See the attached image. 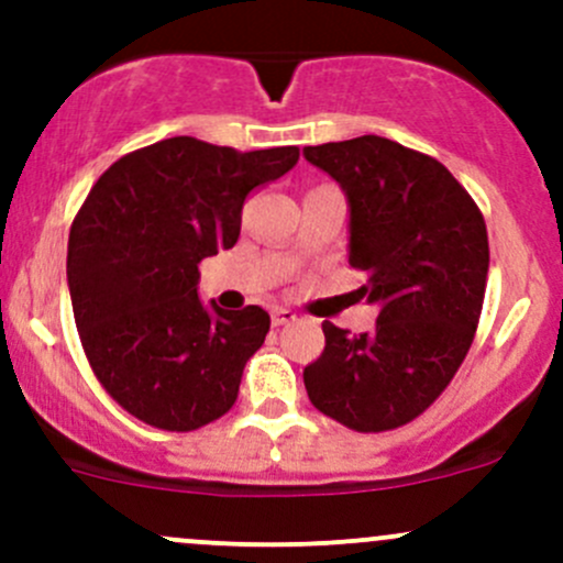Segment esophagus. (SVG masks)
<instances>
[{
    "label": "esophagus",
    "mask_w": 563,
    "mask_h": 563,
    "mask_svg": "<svg viewBox=\"0 0 563 563\" xmlns=\"http://www.w3.org/2000/svg\"><path fill=\"white\" fill-rule=\"evenodd\" d=\"M291 321H297V313H294V310L288 308L272 310V327H283V323H291Z\"/></svg>",
    "instance_id": "esophagus-1"
}]
</instances>
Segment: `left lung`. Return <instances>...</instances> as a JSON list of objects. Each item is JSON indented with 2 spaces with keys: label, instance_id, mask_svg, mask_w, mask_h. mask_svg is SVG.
Segmentation results:
<instances>
[{
  "label": "left lung",
  "instance_id": "left-lung-1",
  "mask_svg": "<svg viewBox=\"0 0 563 563\" xmlns=\"http://www.w3.org/2000/svg\"><path fill=\"white\" fill-rule=\"evenodd\" d=\"M349 201V264L376 329L323 321V354L305 367L310 402L360 433L417 419L452 382L479 323L487 229L474 198L433 157L382 135L305 146Z\"/></svg>",
  "mask_w": 563,
  "mask_h": 563
}]
</instances>
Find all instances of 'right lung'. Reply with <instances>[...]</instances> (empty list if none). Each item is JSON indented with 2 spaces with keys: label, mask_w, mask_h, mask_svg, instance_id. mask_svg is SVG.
Instances as JSON below:
<instances>
[{
  "label": "right lung",
  "mask_w": 563,
  "mask_h": 563,
  "mask_svg": "<svg viewBox=\"0 0 563 563\" xmlns=\"http://www.w3.org/2000/svg\"><path fill=\"white\" fill-rule=\"evenodd\" d=\"M297 161V146L236 152L174 135L95 181L73 220L67 286L95 376L135 419L187 433L234 406L269 313L203 305L198 264L236 245L247 192Z\"/></svg>",
  "instance_id": "1"
}]
</instances>
